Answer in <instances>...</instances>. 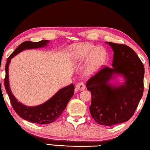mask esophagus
I'll use <instances>...</instances> for the list:
<instances>
[{
    "mask_svg": "<svg viewBox=\"0 0 150 150\" xmlns=\"http://www.w3.org/2000/svg\"><path fill=\"white\" fill-rule=\"evenodd\" d=\"M76 88L78 91H83L84 90L85 88V86L84 85V83H82V82H79L78 83L77 85H76Z\"/></svg>",
    "mask_w": 150,
    "mask_h": 150,
    "instance_id": "esophagus-1",
    "label": "esophagus"
}]
</instances>
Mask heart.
<instances>
[{
  "label": "heart",
  "instance_id": "b5f03b06",
  "mask_svg": "<svg viewBox=\"0 0 150 150\" xmlns=\"http://www.w3.org/2000/svg\"><path fill=\"white\" fill-rule=\"evenodd\" d=\"M73 56L75 63H81L87 59L85 73L91 75L105 63L106 52L103 47H96L91 44H76L72 47Z\"/></svg>",
  "mask_w": 150,
  "mask_h": 150
}]
</instances>
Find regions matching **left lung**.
<instances>
[{
    "mask_svg": "<svg viewBox=\"0 0 150 150\" xmlns=\"http://www.w3.org/2000/svg\"><path fill=\"white\" fill-rule=\"evenodd\" d=\"M114 52L112 67H105L91 77L87 89L91 91V115L100 125L125 122L133 116L144 93V66L138 55L124 44L106 42ZM116 75L125 81L116 86L110 81Z\"/></svg>",
    "mask_w": 150,
    "mask_h": 150,
    "instance_id": "left-lung-1",
    "label": "left lung"
}]
</instances>
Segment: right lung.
I'll return each mask as SVG.
<instances>
[{"instance_id":"obj_1","label":"right lung","mask_w":150,"mask_h":150,"mask_svg":"<svg viewBox=\"0 0 150 150\" xmlns=\"http://www.w3.org/2000/svg\"><path fill=\"white\" fill-rule=\"evenodd\" d=\"M49 42V40H42L38 42L26 41L22 43L8 57L5 66L6 75L4 78V87L14 110L20 117L30 122L38 124L52 123L59 117L65 110L68 102L74 95V85L71 84L61 88L50 99L42 105L27 106L18 102L11 92L9 85L8 67L12 58L20 52L24 50L45 47Z\"/></svg>"}]
</instances>
